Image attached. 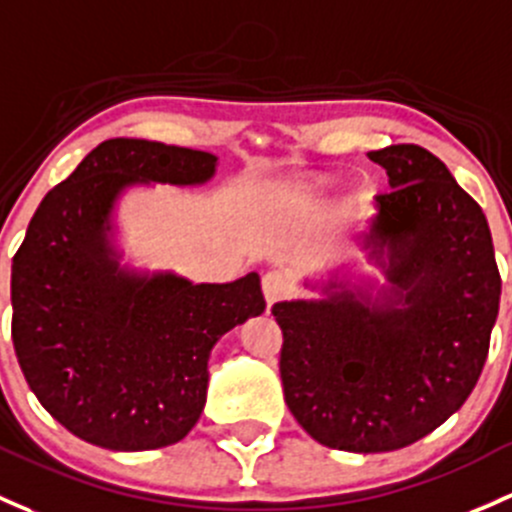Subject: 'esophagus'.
I'll return each instance as SVG.
<instances>
[{
	"label": "esophagus",
	"mask_w": 512,
	"mask_h": 512,
	"mask_svg": "<svg viewBox=\"0 0 512 512\" xmlns=\"http://www.w3.org/2000/svg\"><path fill=\"white\" fill-rule=\"evenodd\" d=\"M289 292H292V282H289V277L284 272L272 270L262 277V294H265L267 304L282 301Z\"/></svg>",
	"instance_id": "34e87169"
}]
</instances>
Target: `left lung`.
<instances>
[{
    "label": "left lung",
    "instance_id": "1",
    "mask_svg": "<svg viewBox=\"0 0 512 512\" xmlns=\"http://www.w3.org/2000/svg\"><path fill=\"white\" fill-rule=\"evenodd\" d=\"M390 179L365 247L387 250L380 299L328 282L326 299L279 301L284 400L331 449L378 454L444 424L476 387L500 304L481 206L417 144L368 154Z\"/></svg>",
    "mask_w": 512,
    "mask_h": 512
}]
</instances>
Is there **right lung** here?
<instances>
[{"mask_svg":"<svg viewBox=\"0 0 512 512\" xmlns=\"http://www.w3.org/2000/svg\"><path fill=\"white\" fill-rule=\"evenodd\" d=\"M208 152L107 139L43 196L12 262V341L43 410L88 444H176L206 405L208 355L265 311L257 272L230 284L122 270L107 240L132 184H203Z\"/></svg>","mask_w":512,"mask_h":512,"instance_id":"right-lung-1","label":"right lung"}]
</instances>
